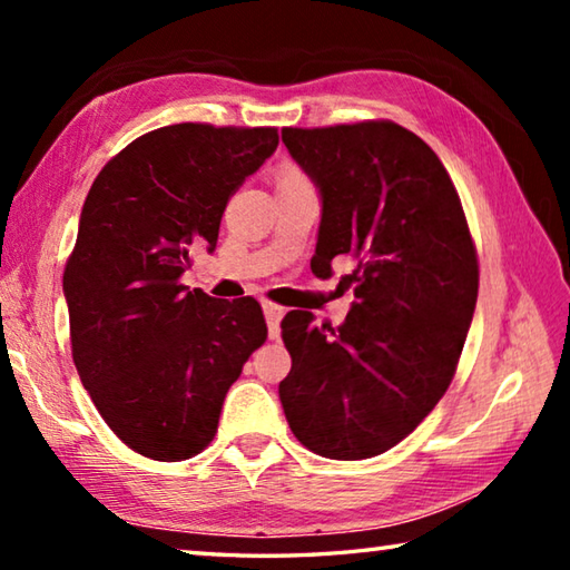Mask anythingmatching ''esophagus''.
Masks as SVG:
<instances>
[{
  "mask_svg": "<svg viewBox=\"0 0 570 570\" xmlns=\"http://www.w3.org/2000/svg\"><path fill=\"white\" fill-rule=\"evenodd\" d=\"M264 314H266V322H268V336L276 340L278 322H282V316H284V306H278L274 302H264Z\"/></svg>",
  "mask_w": 570,
  "mask_h": 570,
  "instance_id": "esophagus-1",
  "label": "esophagus"
}]
</instances>
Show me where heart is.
Instances as JSON below:
<instances>
[{
	"mask_svg": "<svg viewBox=\"0 0 570 570\" xmlns=\"http://www.w3.org/2000/svg\"><path fill=\"white\" fill-rule=\"evenodd\" d=\"M306 176L302 173V168L292 166V163H284L282 170H278V183H304Z\"/></svg>",
	"mask_w": 570,
	"mask_h": 570,
	"instance_id": "b5f03b06",
	"label": "heart"
}]
</instances>
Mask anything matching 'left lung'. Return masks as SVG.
I'll return each mask as SVG.
<instances>
[{
  "instance_id": "8db88e82",
  "label": "left lung",
  "mask_w": 570,
  "mask_h": 570,
  "mask_svg": "<svg viewBox=\"0 0 570 570\" xmlns=\"http://www.w3.org/2000/svg\"><path fill=\"white\" fill-rule=\"evenodd\" d=\"M322 193L312 272L344 276L342 326L294 308L282 322L292 372L278 384L288 428L316 455L364 460L397 445L455 377L478 302L465 210L428 142L392 120L284 128Z\"/></svg>"
}]
</instances>
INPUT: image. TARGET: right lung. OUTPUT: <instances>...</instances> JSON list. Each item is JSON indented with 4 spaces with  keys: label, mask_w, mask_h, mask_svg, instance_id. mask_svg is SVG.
<instances>
[{
    "label": "right lung",
    "mask_w": 570,
    "mask_h": 570,
    "mask_svg": "<svg viewBox=\"0 0 570 570\" xmlns=\"http://www.w3.org/2000/svg\"><path fill=\"white\" fill-rule=\"evenodd\" d=\"M278 146L276 128L178 122L125 146L95 178L62 288L77 374L95 407L142 458L178 462L216 438L226 392L266 320L254 296L180 284L220 216Z\"/></svg>",
    "instance_id": "obj_1"
}]
</instances>
